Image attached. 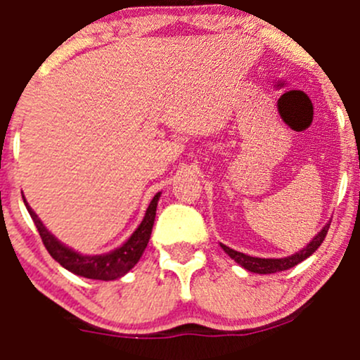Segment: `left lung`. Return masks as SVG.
I'll list each match as a JSON object with an SVG mask.
<instances>
[{
  "label": "left lung",
  "mask_w": 360,
  "mask_h": 360,
  "mask_svg": "<svg viewBox=\"0 0 360 360\" xmlns=\"http://www.w3.org/2000/svg\"><path fill=\"white\" fill-rule=\"evenodd\" d=\"M329 224L331 223L326 224V226L322 228L317 235H315L314 240H311L303 250L292 254V256L278 257V259H271V257H266V259H264V257H252V256H248V254H244V252H238V250L226 248V245H223V244H221V248H223L224 252H226L231 259L237 261V263L240 264L242 268H245V270L254 271V274H261V275L277 274V271H284V270H289V268L296 266L297 263H301L303 259H307L308 256H311L315 250L321 248V244L324 242L326 235H328Z\"/></svg>",
  "instance_id": "obj_1"
}]
</instances>
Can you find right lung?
Masks as SVG:
<instances>
[{"instance_id": "add662e5", "label": "right lung", "mask_w": 360, "mask_h": 360, "mask_svg": "<svg viewBox=\"0 0 360 360\" xmlns=\"http://www.w3.org/2000/svg\"><path fill=\"white\" fill-rule=\"evenodd\" d=\"M158 198L160 193L155 195L153 200L150 202L146 216H144V219L141 221V224L136 228V231L130 235V238L125 244L120 245L118 249L111 250V252L97 254V256H83V254L76 252V250L60 244V242L43 226V223L39 221V217L36 216L34 210L27 205L25 198L24 203L25 207H27L29 214H31L32 221H34L36 228H38L39 237H41L46 250H49L50 256H52L60 266H64L66 270L71 271V274L79 275V277L94 278V281H115V278L123 277L127 271L132 270L137 264V261L141 259V256H143L144 249H146L148 242H150L151 230H153Z\"/></svg>"}]
</instances>
